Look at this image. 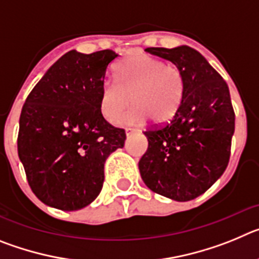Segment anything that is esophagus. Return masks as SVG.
<instances>
[{"mask_svg":"<svg viewBox=\"0 0 259 259\" xmlns=\"http://www.w3.org/2000/svg\"><path fill=\"white\" fill-rule=\"evenodd\" d=\"M136 131L137 130H135V128H127V130H125V136H131V135L135 134Z\"/></svg>","mask_w":259,"mask_h":259,"instance_id":"34e87169","label":"esophagus"}]
</instances>
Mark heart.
<instances>
[{
  "label": "heart",
  "mask_w": 259,
  "mask_h": 259,
  "mask_svg": "<svg viewBox=\"0 0 259 259\" xmlns=\"http://www.w3.org/2000/svg\"><path fill=\"white\" fill-rule=\"evenodd\" d=\"M185 93L183 71L176 65H164L146 54L128 57L114 68V83H105L98 97V107L109 122L139 125L152 119L155 124L170 120L179 110Z\"/></svg>",
  "instance_id": "b5f03b06"
}]
</instances>
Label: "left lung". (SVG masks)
Masks as SVG:
<instances>
[{"instance_id": "8db88e82", "label": "left lung", "mask_w": 259, "mask_h": 259, "mask_svg": "<svg viewBox=\"0 0 259 259\" xmlns=\"http://www.w3.org/2000/svg\"><path fill=\"white\" fill-rule=\"evenodd\" d=\"M145 50L183 71L185 93L170 122L144 132L148 150L139 170L155 193L179 202L194 200L223 175L230 161L235 132L230 89L205 57L187 45Z\"/></svg>"}]
</instances>
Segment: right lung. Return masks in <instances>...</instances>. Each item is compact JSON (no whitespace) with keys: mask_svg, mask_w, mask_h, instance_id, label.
Listing matches in <instances>:
<instances>
[{"mask_svg":"<svg viewBox=\"0 0 259 259\" xmlns=\"http://www.w3.org/2000/svg\"><path fill=\"white\" fill-rule=\"evenodd\" d=\"M118 54L70 50L45 72L22 109L18 154L36 197L65 211L88 206L104 184L107 157L125 132L105 120L98 97Z\"/></svg>","mask_w":259,"mask_h":259,"instance_id":"obj_1","label":"right lung"}]
</instances>
